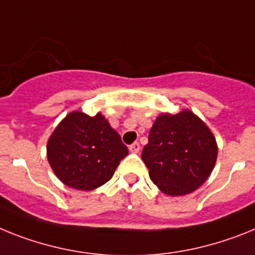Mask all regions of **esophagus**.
Segmentation results:
<instances>
[{
  "label": "esophagus",
  "instance_id": "esophagus-1",
  "mask_svg": "<svg viewBox=\"0 0 255 255\" xmlns=\"http://www.w3.org/2000/svg\"><path fill=\"white\" fill-rule=\"evenodd\" d=\"M140 149H141V146H140V143L137 142H133L132 143V145H129V151L130 152H138L140 151Z\"/></svg>",
  "mask_w": 255,
  "mask_h": 255
}]
</instances>
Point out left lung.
Wrapping results in <instances>:
<instances>
[{"label":"left lung","instance_id":"left-lung-1","mask_svg":"<svg viewBox=\"0 0 255 255\" xmlns=\"http://www.w3.org/2000/svg\"><path fill=\"white\" fill-rule=\"evenodd\" d=\"M216 138L189 110L156 118L141 154L150 180L169 195H186L200 187L213 170Z\"/></svg>","mask_w":255,"mask_h":255}]
</instances>
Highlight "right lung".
Here are the masks:
<instances>
[{
  "label": "right lung",
  "instance_id": "1",
  "mask_svg": "<svg viewBox=\"0 0 255 255\" xmlns=\"http://www.w3.org/2000/svg\"><path fill=\"white\" fill-rule=\"evenodd\" d=\"M127 154L119 133L100 113H70L47 143L48 163L57 178L83 191L108 182Z\"/></svg>",
  "mask_w": 255,
  "mask_h": 255
}]
</instances>
